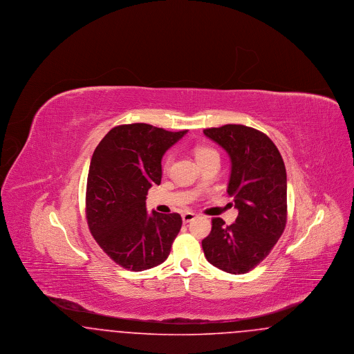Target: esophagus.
<instances>
[{
    "instance_id": "obj_1",
    "label": "esophagus",
    "mask_w": 354,
    "mask_h": 354,
    "mask_svg": "<svg viewBox=\"0 0 354 354\" xmlns=\"http://www.w3.org/2000/svg\"><path fill=\"white\" fill-rule=\"evenodd\" d=\"M196 218V214H194V212H189V211H187L185 212L183 215H182V219H183V223H189V221H192V220Z\"/></svg>"
}]
</instances>
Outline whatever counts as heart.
Here are the masks:
<instances>
[{
	"label": "heart",
	"mask_w": 354,
	"mask_h": 354,
	"mask_svg": "<svg viewBox=\"0 0 354 354\" xmlns=\"http://www.w3.org/2000/svg\"><path fill=\"white\" fill-rule=\"evenodd\" d=\"M215 155H218V152L215 151L214 149H211V147H207V146H199V147L195 149V156H196L198 162H203V160H205V159H208L211 156H215ZM169 162H171V158L166 156V159L163 162V167L165 169L169 167Z\"/></svg>",
	"instance_id": "1"
}]
</instances>
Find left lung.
<instances>
[{
    "label": "left lung",
    "mask_w": 354,
    "mask_h": 354,
    "mask_svg": "<svg viewBox=\"0 0 354 354\" xmlns=\"http://www.w3.org/2000/svg\"><path fill=\"white\" fill-rule=\"evenodd\" d=\"M203 133L230 155L227 192L239 211L231 225L220 218L212 219L203 251L216 268L232 274L247 273L270 254L286 228L284 160L270 138L252 127L225 124Z\"/></svg>",
    "instance_id": "1"
}]
</instances>
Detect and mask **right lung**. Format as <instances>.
Returning a JSON list of instances; mask_svg holds the SVG:
<instances>
[{
  "instance_id": "add662e5",
  "label": "right lung",
  "mask_w": 354,
  "mask_h": 354,
  "mask_svg": "<svg viewBox=\"0 0 354 354\" xmlns=\"http://www.w3.org/2000/svg\"><path fill=\"white\" fill-rule=\"evenodd\" d=\"M185 133L146 123L120 124L104 135L93 153L87 224L103 252L124 270L162 264L180 231L179 214H147L146 195L151 185H160L165 152Z\"/></svg>"
}]
</instances>
